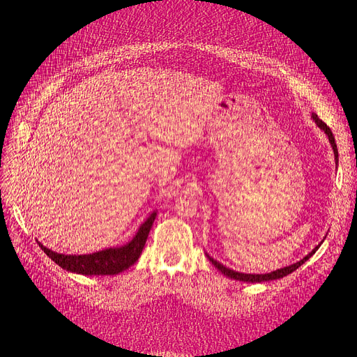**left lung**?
<instances>
[{
	"label": "left lung",
	"instance_id": "1",
	"mask_svg": "<svg viewBox=\"0 0 357 357\" xmlns=\"http://www.w3.org/2000/svg\"><path fill=\"white\" fill-rule=\"evenodd\" d=\"M311 117H312V121H314V122L317 123V126H319L320 129H323V131H325V134L328 135L329 142H331V146H332V149H333L335 160H337V164H338V149H337V143H335V137H333L332 131L329 129V126H328L325 122H323V121H320V119L317 117V114H316V113H312V114H311ZM319 247H320V244L314 248V250L310 252L304 259H301L299 262H296V264H294V265L284 266V268H280V269H277V271H273V273H269V274H244V273H236V271H234V269L226 268V266H223L220 262L214 261V259H213V257H210L208 255H207V257L210 259V262H211L215 268H218L219 271H220L223 275H226V277H229V278H232V280H240V282H245V283H262V282H269V280L283 278V277L289 275L290 273L296 271V269H298L302 264H305V262L308 261V259L317 252V248H319Z\"/></svg>",
	"mask_w": 357,
	"mask_h": 357
}]
</instances>
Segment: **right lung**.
Segmentation results:
<instances>
[{
  "instance_id": "1",
  "label": "right lung",
  "mask_w": 357,
  "mask_h": 357,
  "mask_svg": "<svg viewBox=\"0 0 357 357\" xmlns=\"http://www.w3.org/2000/svg\"><path fill=\"white\" fill-rule=\"evenodd\" d=\"M155 218L156 211L149 215L147 220L139 226L134 238L128 244L122 247L105 248V250L92 255H61L49 250L41 243H38V245L53 262L58 264L61 268L67 269V271L83 275H114L125 271V269L132 266L138 261L147 241L149 232L153 226Z\"/></svg>"
}]
</instances>
